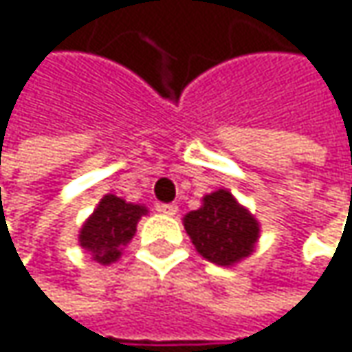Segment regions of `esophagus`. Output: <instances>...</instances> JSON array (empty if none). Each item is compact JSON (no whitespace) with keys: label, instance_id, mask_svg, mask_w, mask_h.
Listing matches in <instances>:
<instances>
[{"label":"esophagus","instance_id":"obj_1","mask_svg":"<svg viewBox=\"0 0 352 352\" xmlns=\"http://www.w3.org/2000/svg\"><path fill=\"white\" fill-rule=\"evenodd\" d=\"M159 212L165 214V216H177L179 208H177L175 204H161V206H159Z\"/></svg>","mask_w":352,"mask_h":352}]
</instances>
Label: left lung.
<instances>
[{"label":"left lung","instance_id":"obj_1","mask_svg":"<svg viewBox=\"0 0 352 352\" xmlns=\"http://www.w3.org/2000/svg\"><path fill=\"white\" fill-rule=\"evenodd\" d=\"M185 232L195 250L210 263L232 267L256 248L261 224L228 189L201 197V206L183 216Z\"/></svg>","mask_w":352,"mask_h":352}]
</instances>
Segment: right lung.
Masks as SVG:
<instances>
[{"label":"right lung","mask_w":352,"mask_h":352,"mask_svg":"<svg viewBox=\"0 0 352 352\" xmlns=\"http://www.w3.org/2000/svg\"><path fill=\"white\" fill-rule=\"evenodd\" d=\"M146 214L148 208L144 204H132L107 193L83 222L77 236L79 246L87 250L96 263L104 267L111 265L122 256L124 246L134 239L136 226Z\"/></svg>","instance_id":"obj_1"}]
</instances>
